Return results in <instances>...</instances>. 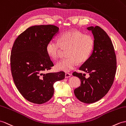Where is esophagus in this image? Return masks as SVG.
I'll list each match as a JSON object with an SVG mask.
<instances>
[{
  "mask_svg": "<svg viewBox=\"0 0 126 126\" xmlns=\"http://www.w3.org/2000/svg\"><path fill=\"white\" fill-rule=\"evenodd\" d=\"M70 76H71V74L69 73H66L65 74V78H70Z\"/></svg>",
  "mask_w": 126,
  "mask_h": 126,
  "instance_id": "esophagus-1",
  "label": "esophagus"
}]
</instances>
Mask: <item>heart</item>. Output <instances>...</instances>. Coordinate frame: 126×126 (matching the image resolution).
Here are the masks:
<instances>
[{"label":"heart","mask_w":126,"mask_h":126,"mask_svg":"<svg viewBox=\"0 0 126 126\" xmlns=\"http://www.w3.org/2000/svg\"><path fill=\"white\" fill-rule=\"evenodd\" d=\"M94 47V39L90 35L84 34L79 30H70L59 36L58 41L49 42L46 47L48 56L56 60L61 48L67 50V58L57 63L56 68L59 71L69 72L77 64L83 63L90 57Z\"/></svg>","instance_id":"obj_1"}]
</instances>
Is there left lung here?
Returning a JSON list of instances; mask_svg holds the SVG:
<instances>
[{
  "label": "left lung",
  "instance_id": "obj_1",
  "mask_svg": "<svg viewBox=\"0 0 126 126\" xmlns=\"http://www.w3.org/2000/svg\"><path fill=\"white\" fill-rule=\"evenodd\" d=\"M94 37V47L90 57L79 70L89 74L74 72L81 79V85L74 90L76 97L81 102L91 104L105 96L112 87L116 70V59L112 42L108 35L99 26L87 28Z\"/></svg>",
  "mask_w": 126,
  "mask_h": 126
}]
</instances>
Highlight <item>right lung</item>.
I'll list each match as a JSON object with an SVG mask.
<instances>
[{"label": "right lung", "mask_w": 126, "mask_h": 126, "mask_svg": "<svg viewBox=\"0 0 126 126\" xmlns=\"http://www.w3.org/2000/svg\"><path fill=\"white\" fill-rule=\"evenodd\" d=\"M58 32L59 28L54 25L32 26L14 43L11 55L12 75L18 90L30 102H47L53 95L54 83L65 79L62 71L43 73L54 66L46 47Z\"/></svg>", "instance_id": "right-lung-1"}]
</instances>
